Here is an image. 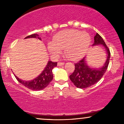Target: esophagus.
I'll use <instances>...</instances> for the list:
<instances>
[{"label": "esophagus", "mask_w": 124, "mask_h": 124, "mask_svg": "<svg viewBox=\"0 0 124 124\" xmlns=\"http://www.w3.org/2000/svg\"><path fill=\"white\" fill-rule=\"evenodd\" d=\"M64 65V62H57V66H59V67H60V66Z\"/></svg>", "instance_id": "1"}]
</instances>
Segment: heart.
Instances as JSON below:
<instances>
[{"label": "heart", "mask_w": 124, "mask_h": 124, "mask_svg": "<svg viewBox=\"0 0 124 124\" xmlns=\"http://www.w3.org/2000/svg\"><path fill=\"white\" fill-rule=\"evenodd\" d=\"M91 37L87 32L76 29H68L60 31L54 38V42L47 44L50 53L59 55L64 50L67 58L77 61L84 56L89 48Z\"/></svg>", "instance_id": "obj_1"}]
</instances>
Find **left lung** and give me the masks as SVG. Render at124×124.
Returning a JSON list of instances; mask_svg holds the SVG:
<instances>
[{"instance_id":"8db88e82","label":"left lung","mask_w":124,"mask_h":124,"mask_svg":"<svg viewBox=\"0 0 124 124\" xmlns=\"http://www.w3.org/2000/svg\"><path fill=\"white\" fill-rule=\"evenodd\" d=\"M97 45H102L106 49L107 59L105 63L98 68L91 67L87 64L86 57H84L78 62L74 64L75 69L73 73L69 76V78L78 88L85 89L95 84L101 78L107 69L111 54L103 39L96 33L92 46H95Z\"/></svg>"}]
</instances>
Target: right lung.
<instances>
[{
    "label": "right lung",
    "mask_w": 124,
    "mask_h": 124,
    "mask_svg": "<svg viewBox=\"0 0 124 124\" xmlns=\"http://www.w3.org/2000/svg\"><path fill=\"white\" fill-rule=\"evenodd\" d=\"M38 38L41 40L40 37L37 34L29 35L25 37L26 38ZM57 66V62H52L51 61H48L47 65L42 71V72L39 75L38 77L35 78L34 79L30 81H23V79H20L16 75L15 77L17 79V81L20 84L23 85L25 87L28 89H31L32 90L38 91L41 90L46 87L51 82L53 79V74H52V69L54 68Z\"/></svg>",
    "instance_id": "obj_1"
}]
</instances>
